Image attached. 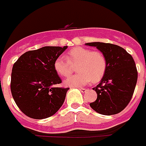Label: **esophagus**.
<instances>
[{
    "mask_svg": "<svg viewBox=\"0 0 146 146\" xmlns=\"http://www.w3.org/2000/svg\"><path fill=\"white\" fill-rule=\"evenodd\" d=\"M78 89H79L80 91H81V92L83 93L86 92V89H85V88H78Z\"/></svg>",
    "mask_w": 146,
    "mask_h": 146,
    "instance_id": "1",
    "label": "esophagus"
}]
</instances>
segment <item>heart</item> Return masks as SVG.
<instances>
[{
    "mask_svg": "<svg viewBox=\"0 0 146 146\" xmlns=\"http://www.w3.org/2000/svg\"><path fill=\"white\" fill-rule=\"evenodd\" d=\"M76 65V72L78 73L64 82L70 87H82L91 82H100L107 70V59L102 51L77 47L66 54V60L58 58L54 62L55 72L64 78L71 75L73 67Z\"/></svg>",
    "mask_w": 146,
    "mask_h": 146,
    "instance_id": "heart-1",
    "label": "heart"
}]
</instances>
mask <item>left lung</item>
I'll list each match as a JSON object with an SVG mask.
<instances>
[{
	"mask_svg": "<svg viewBox=\"0 0 146 146\" xmlns=\"http://www.w3.org/2000/svg\"><path fill=\"white\" fill-rule=\"evenodd\" d=\"M86 45L100 50L107 59V70L100 83L93 89L97 99L90 106L106 115L121 112L130 102L138 79L133 58L120 46L110 43L92 42Z\"/></svg>",
	"mask_w": 146,
	"mask_h": 146,
	"instance_id": "1",
	"label": "left lung"
}]
</instances>
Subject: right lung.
I'll return each mask as SVG.
<instances>
[{
    "instance_id": "obj_1",
    "label": "right lung",
    "mask_w": 146,
    "mask_h": 146,
    "mask_svg": "<svg viewBox=\"0 0 146 146\" xmlns=\"http://www.w3.org/2000/svg\"><path fill=\"white\" fill-rule=\"evenodd\" d=\"M67 48L46 46L27 51L13 65L12 96L20 110L31 119L53 115L64 103L69 88H54L61 83L54 62Z\"/></svg>"
}]
</instances>
